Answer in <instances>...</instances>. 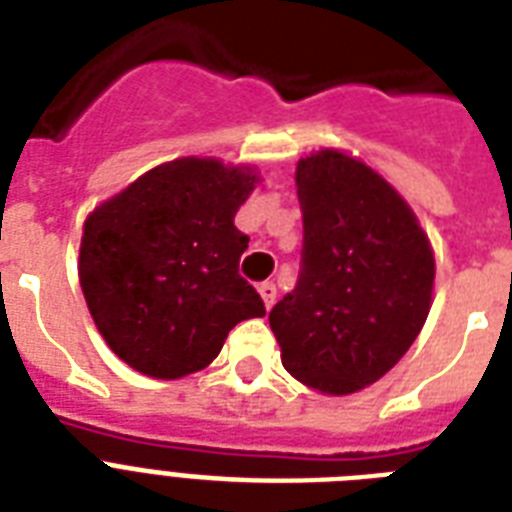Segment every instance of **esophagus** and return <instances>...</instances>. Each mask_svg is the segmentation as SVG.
Masks as SVG:
<instances>
[{
  "label": "esophagus",
  "mask_w": 512,
  "mask_h": 512,
  "mask_svg": "<svg viewBox=\"0 0 512 512\" xmlns=\"http://www.w3.org/2000/svg\"><path fill=\"white\" fill-rule=\"evenodd\" d=\"M257 292H260V297H263L265 308L271 311L273 303H276V295H279V292H276V284H273V281H263V284L257 287Z\"/></svg>",
  "instance_id": "obj_1"
}]
</instances>
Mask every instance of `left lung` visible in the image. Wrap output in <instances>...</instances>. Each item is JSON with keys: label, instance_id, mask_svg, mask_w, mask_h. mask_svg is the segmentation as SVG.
Instances as JSON below:
<instances>
[{"label": "left lung", "instance_id": "obj_1", "mask_svg": "<svg viewBox=\"0 0 512 512\" xmlns=\"http://www.w3.org/2000/svg\"><path fill=\"white\" fill-rule=\"evenodd\" d=\"M303 271L273 305L281 364L324 396L388 374L433 305L436 257L406 199L356 156L321 148L297 162Z\"/></svg>", "mask_w": 512, "mask_h": 512}]
</instances>
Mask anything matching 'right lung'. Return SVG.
<instances>
[{"mask_svg": "<svg viewBox=\"0 0 512 512\" xmlns=\"http://www.w3.org/2000/svg\"><path fill=\"white\" fill-rule=\"evenodd\" d=\"M257 183L255 167L183 156L87 215L79 284L106 345L135 372H199L239 321L265 316L239 276L249 239L233 225Z\"/></svg>", "mask_w": 512, "mask_h": 512, "instance_id": "right-lung-1", "label": "right lung"}]
</instances>
